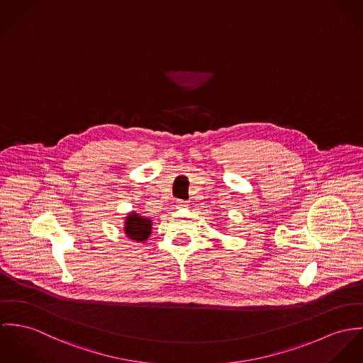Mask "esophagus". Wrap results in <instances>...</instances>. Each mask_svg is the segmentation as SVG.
<instances>
[{"label": "esophagus", "instance_id": "1", "mask_svg": "<svg viewBox=\"0 0 363 363\" xmlns=\"http://www.w3.org/2000/svg\"><path fill=\"white\" fill-rule=\"evenodd\" d=\"M186 206H188V204H186V201H178L175 203V207H177V208H185Z\"/></svg>", "mask_w": 363, "mask_h": 363}]
</instances>
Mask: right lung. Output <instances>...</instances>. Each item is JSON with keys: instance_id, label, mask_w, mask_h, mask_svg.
Returning <instances> with one entry per match:
<instances>
[{"instance_id": "right-lung-1", "label": "right lung", "mask_w": 363, "mask_h": 363, "mask_svg": "<svg viewBox=\"0 0 363 363\" xmlns=\"http://www.w3.org/2000/svg\"><path fill=\"white\" fill-rule=\"evenodd\" d=\"M125 235L135 242L147 241L152 234V220L139 213H129L123 221Z\"/></svg>"}]
</instances>
